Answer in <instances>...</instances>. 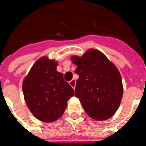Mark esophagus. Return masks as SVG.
<instances>
[{
	"instance_id": "esophagus-1",
	"label": "esophagus",
	"mask_w": 146,
	"mask_h": 146,
	"mask_svg": "<svg viewBox=\"0 0 146 146\" xmlns=\"http://www.w3.org/2000/svg\"><path fill=\"white\" fill-rule=\"evenodd\" d=\"M69 85L73 88V89H75V85H76V81L75 80H72L69 82Z\"/></svg>"
}]
</instances>
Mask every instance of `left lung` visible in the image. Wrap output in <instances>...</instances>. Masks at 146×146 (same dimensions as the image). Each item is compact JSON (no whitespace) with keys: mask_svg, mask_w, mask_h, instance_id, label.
I'll return each instance as SVG.
<instances>
[{"mask_svg":"<svg viewBox=\"0 0 146 146\" xmlns=\"http://www.w3.org/2000/svg\"><path fill=\"white\" fill-rule=\"evenodd\" d=\"M77 66L75 96L93 119L104 121L118 110L123 96L119 71L99 50L90 49L81 56H72Z\"/></svg>","mask_w":146,"mask_h":146,"instance_id":"1","label":"left lung"}]
</instances>
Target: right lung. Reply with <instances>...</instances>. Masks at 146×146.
<instances>
[{
	"mask_svg": "<svg viewBox=\"0 0 146 146\" xmlns=\"http://www.w3.org/2000/svg\"><path fill=\"white\" fill-rule=\"evenodd\" d=\"M58 62L47 57L35 62L23 82L25 101L32 114L39 121H57L65 111L67 101L74 91L64 75L56 70Z\"/></svg>",
	"mask_w": 146,
	"mask_h": 146,
	"instance_id": "1",
	"label": "right lung"
}]
</instances>
